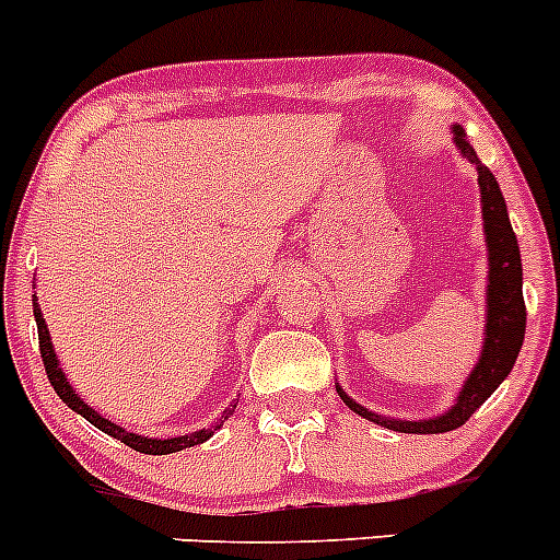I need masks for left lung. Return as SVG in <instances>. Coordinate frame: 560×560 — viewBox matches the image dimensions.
I'll return each instance as SVG.
<instances>
[{
  "label": "left lung",
  "mask_w": 560,
  "mask_h": 560,
  "mask_svg": "<svg viewBox=\"0 0 560 560\" xmlns=\"http://www.w3.org/2000/svg\"><path fill=\"white\" fill-rule=\"evenodd\" d=\"M456 132V145L462 149V154L472 162L478 168V185H480V201H483V229H486V248H489V292H486V304H489V320H486V342L483 351H480L478 364L469 373L467 384H464L462 395H458L456 406H451V411L442 417H433V420H389V417H381L368 411L364 406H359L357 400H351L337 386L339 398L345 400V406L351 411H357L359 417L370 422H378V425L389 428V431L400 433H445L462 428L480 406L486 404V398L503 384L505 375L514 368L516 357H520L522 339H525V298H522V259H520V245H516V234L511 229L509 209H505V198L500 192L498 179L492 176V171L480 165L478 154L469 145L467 135L462 127H453Z\"/></svg>",
  "instance_id": "1"
}]
</instances>
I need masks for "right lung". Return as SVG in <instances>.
<instances>
[{
  "label": "right lung",
  "instance_id": "obj_1",
  "mask_svg": "<svg viewBox=\"0 0 560 560\" xmlns=\"http://www.w3.org/2000/svg\"><path fill=\"white\" fill-rule=\"evenodd\" d=\"M33 306H35V323H38V342H40V359H44V368H46V375H49V384L55 386V392L60 395L62 404L68 406V409H74L77 415L85 417L91 425H96L98 431L109 433L113 439H121L124 445L132 447V451L138 453H145V456H168V453H176V451H185V447H192V445H201V442H207L212 433L221 428V422L226 420L229 415H232L234 409H229L226 415L221 417V420L215 422L212 428H203V431H196L190 433V436H176V439H145V436H138V433H129L124 431L121 425H115V422L104 420L98 411H93L91 406L85 404L82 398H77L74 389H71V384H68V378L62 375L60 364H57V357H55V348H51V339H49V328H46V320L44 315H40L38 304H35V298H33Z\"/></svg>",
  "mask_w": 560,
  "mask_h": 560
}]
</instances>
